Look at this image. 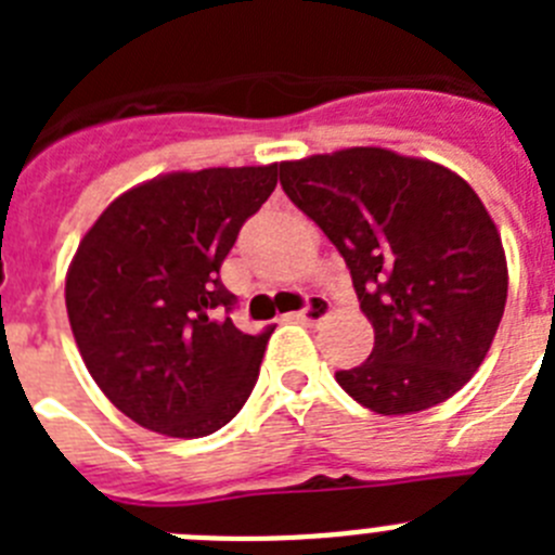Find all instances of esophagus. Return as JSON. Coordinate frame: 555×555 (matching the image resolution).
Returning <instances> with one entry per match:
<instances>
[{"instance_id":"1","label":"esophagus","mask_w":555,"mask_h":555,"mask_svg":"<svg viewBox=\"0 0 555 555\" xmlns=\"http://www.w3.org/2000/svg\"><path fill=\"white\" fill-rule=\"evenodd\" d=\"M327 313H331V302H327L325 297H320V294H313L311 300H308V306L297 313V320L306 322V325H317V322L325 320Z\"/></svg>"}]
</instances>
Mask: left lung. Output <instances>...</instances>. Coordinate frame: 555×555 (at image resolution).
Returning a JSON list of instances; mask_svg holds the SVG:
<instances>
[{
    "label": "left lung",
    "mask_w": 555,
    "mask_h": 555,
    "mask_svg": "<svg viewBox=\"0 0 555 555\" xmlns=\"http://www.w3.org/2000/svg\"><path fill=\"white\" fill-rule=\"evenodd\" d=\"M281 185L341 253L375 347L336 372L384 416L416 414L475 375L508 294L503 242L464 178L384 146L283 160Z\"/></svg>",
    "instance_id": "8db88e82"
}]
</instances>
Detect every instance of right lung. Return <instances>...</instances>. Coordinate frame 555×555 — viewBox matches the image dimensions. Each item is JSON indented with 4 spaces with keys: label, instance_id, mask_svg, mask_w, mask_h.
I'll list each match as a JSON object with an SVG mask.
<instances>
[{
    "label": "right lung",
    "instance_id": "1",
    "mask_svg": "<svg viewBox=\"0 0 555 555\" xmlns=\"http://www.w3.org/2000/svg\"><path fill=\"white\" fill-rule=\"evenodd\" d=\"M278 185V164L171 171L125 191L82 235L66 311L88 372L121 414L175 439L228 425L274 327L230 320L219 269Z\"/></svg>",
    "mask_w": 555,
    "mask_h": 555
}]
</instances>
